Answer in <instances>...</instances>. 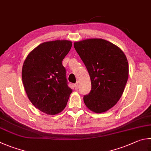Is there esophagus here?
I'll return each instance as SVG.
<instances>
[{
	"instance_id": "obj_1",
	"label": "esophagus",
	"mask_w": 151,
	"mask_h": 151,
	"mask_svg": "<svg viewBox=\"0 0 151 151\" xmlns=\"http://www.w3.org/2000/svg\"><path fill=\"white\" fill-rule=\"evenodd\" d=\"M75 90H78V83H76L75 84Z\"/></svg>"
}]
</instances>
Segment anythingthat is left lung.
<instances>
[{
	"instance_id": "1",
	"label": "left lung",
	"mask_w": 151,
	"mask_h": 151,
	"mask_svg": "<svg viewBox=\"0 0 151 151\" xmlns=\"http://www.w3.org/2000/svg\"><path fill=\"white\" fill-rule=\"evenodd\" d=\"M86 66L92 88L84 96L90 110L99 114L114 107L122 97L129 76V65L119 47L103 39H87L74 43Z\"/></svg>"
}]
</instances>
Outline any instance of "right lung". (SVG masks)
Masks as SVG:
<instances>
[{
	"label": "right lung",
	"mask_w": 151,
	"mask_h": 151,
	"mask_svg": "<svg viewBox=\"0 0 151 151\" xmlns=\"http://www.w3.org/2000/svg\"><path fill=\"white\" fill-rule=\"evenodd\" d=\"M72 47L68 40L42 43L24 61L22 78L30 102L43 113L55 115L67 106L73 90L68 86L63 59Z\"/></svg>",
	"instance_id": "right-lung-1"
}]
</instances>
